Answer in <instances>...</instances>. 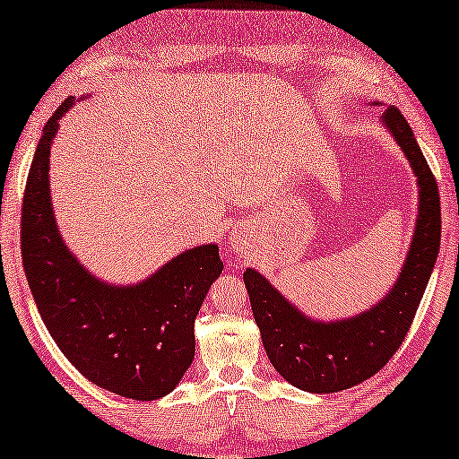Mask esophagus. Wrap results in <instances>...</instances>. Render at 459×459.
Listing matches in <instances>:
<instances>
[{
	"mask_svg": "<svg viewBox=\"0 0 459 459\" xmlns=\"http://www.w3.org/2000/svg\"><path fill=\"white\" fill-rule=\"evenodd\" d=\"M230 243L232 245H243L245 243V232L243 230H232L230 232Z\"/></svg>",
	"mask_w": 459,
	"mask_h": 459,
	"instance_id": "obj_1",
	"label": "esophagus"
}]
</instances>
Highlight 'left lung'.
I'll return each mask as SVG.
<instances>
[{"instance_id":"1","label":"left lung","mask_w":459,"mask_h":459,"mask_svg":"<svg viewBox=\"0 0 459 459\" xmlns=\"http://www.w3.org/2000/svg\"><path fill=\"white\" fill-rule=\"evenodd\" d=\"M374 106H380L374 101ZM383 126L408 158L418 185V216L402 273L364 312L350 318L318 320L306 316L266 276L243 273L264 350L287 383L307 393H337L374 377L403 343L441 245V202L437 180L403 114L389 106Z\"/></svg>"}]
</instances>
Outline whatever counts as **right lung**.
I'll return each mask as SVG.
<instances>
[{"mask_svg":"<svg viewBox=\"0 0 459 459\" xmlns=\"http://www.w3.org/2000/svg\"><path fill=\"white\" fill-rule=\"evenodd\" d=\"M79 100L56 109L35 150L22 202L24 274L43 325L70 364L101 389L152 402L189 370L193 326L224 264L218 245L205 243L133 285H112L82 266L57 230L49 186V150Z\"/></svg>","mask_w":459,"mask_h":459,"instance_id":"1","label":"right lung"}]
</instances>
